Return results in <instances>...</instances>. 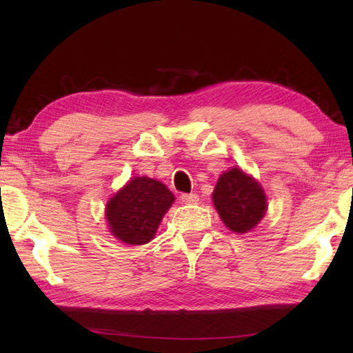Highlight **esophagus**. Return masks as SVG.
<instances>
[{
    "mask_svg": "<svg viewBox=\"0 0 353 353\" xmlns=\"http://www.w3.org/2000/svg\"><path fill=\"white\" fill-rule=\"evenodd\" d=\"M181 201L183 202V204H196V202L199 201V196L196 193H190V194L183 193V194H181Z\"/></svg>",
    "mask_w": 353,
    "mask_h": 353,
    "instance_id": "1",
    "label": "esophagus"
}]
</instances>
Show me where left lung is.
Returning <instances> with one entry per match:
<instances>
[{"instance_id": "left-lung-1", "label": "left lung", "mask_w": 353, "mask_h": 353, "mask_svg": "<svg viewBox=\"0 0 353 353\" xmlns=\"http://www.w3.org/2000/svg\"><path fill=\"white\" fill-rule=\"evenodd\" d=\"M212 199L225 227L235 234L252 230L268 210L261 185L236 166L219 176Z\"/></svg>"}]
</instances>
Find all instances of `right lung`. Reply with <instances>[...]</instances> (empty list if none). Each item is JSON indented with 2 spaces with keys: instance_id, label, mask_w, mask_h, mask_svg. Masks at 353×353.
<instances>
[{
  "instance_id": "obj_1",
  "label": "right lung",
  "mask_w": 353,
  "mask_h": 353,
  "mask_svg": "<svg viewBox=\"0 0 353 353\" xmlns=\"http://www.w3.org/2000/svg\"><path fill=\"white\" fill-rule=\"evenodd\" d=\"M174 202V194L155 179L134 177L109 199L105 219L112 235L126 244H146Z\"/></svg>"
}]
</instances>
